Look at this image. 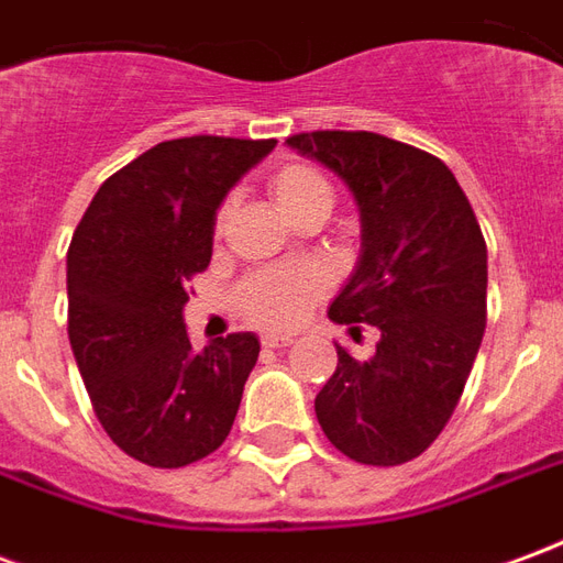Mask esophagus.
<instances>
[{
	"label": "esophagus",
	"instance_id": "esophagus-1",
	"mask_svg": "<svg viewBox=\"0 0 563 563\" xmlns=\"http://www.w3.org/2000/svg\"><path fill=\"white\" fill-rule=\"evenodd\" d=\"M262 343L268 346V350H283V346H292V338H277V334H265Z\"/></svg>",
	"mask_w": 563,
	"mask_h": 563
}]
</instances>
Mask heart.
I'll return each instance as SVG.
<instances>
[{"mask_svg": "<svg viewBox=\"0 0 563 563\" xmlns=\"http://www.w3.org/2000/svg\"><path fill=\"white\" fill-rule=\"evenodd\" d=\"M268 192L283 217L301 220L310 213H329L334 205V186L322 168L313 162H283L268 177ZM232 201L222 198L213 220L210 234L222 238L229 225ZM325 292V277L310 265H289V268H265L246 274L244 280L234 286V310L253 322L256 329L283 331L305 317L307 307Z\"/></svg>", "mask_w": 563, "mask_h": 563, "instance_id": "obj_1", "label": "heart"}]
</instances>
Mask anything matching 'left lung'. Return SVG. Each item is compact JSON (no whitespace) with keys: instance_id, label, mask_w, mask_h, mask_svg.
Wrapping results in <instances>:
<instances>
[{"instance_id":"left-lung-1","label":"left lung","mask_w":563,"mask_h":563,"mask_svg":"<svg viewBox=\"0 0 563 563\" xmlns=\"http://www.w3.org/2000/svg\"><path fill=\"white\" fill-rule=\"evenodd\" d=\"M286 144L343 177L362 210V262L329 317L379 329L367 362L338 346L319 424L358 464L419 459L455 413L483 343L488 265L476 213L443 162L401 141L319 129Z\"/></svg>"}]
</instances>
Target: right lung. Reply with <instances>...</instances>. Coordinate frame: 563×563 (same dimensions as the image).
Returning a JSON list of instances; mask_svg holds the SVG:
<instances>
[{"label":"right lung","mask_w":563,"mask_h":563,"mask_svg":"<svg viewBox=\"0 0 563 563\" xmlns=\"http://www.w3.org/2000/svg\"><path fill=\"white\" fill-rule=\"evenodd\" d=\"M274 139L162 141L111 174L68 244V341L104 434L150 467H186L229 437L258 358L250 331L192 350L189 280L213 210Z\"/></svg>","instance_id":"right-lung-1"}]
</instances>
